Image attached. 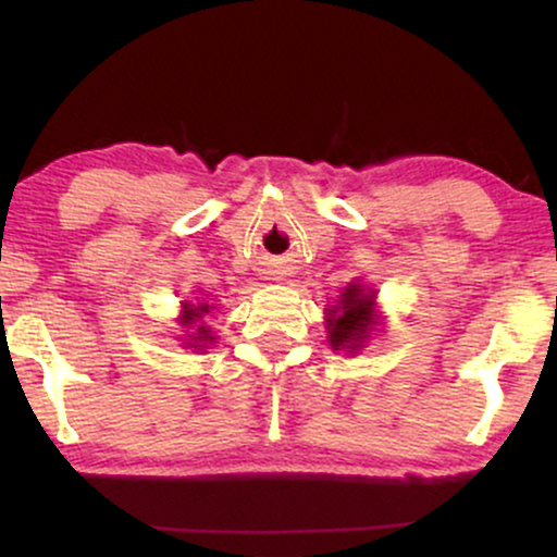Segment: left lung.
<instances>
[{
	"label": "left lung",
	"mask_w": 557,
	"mask_h": 557,
	"mask_svg": "<svg viewBox=\"0 0 557 557\" xmlns=\"http://www.w3.org/2000/svg\"><path fill=\"white\" fill-rule=\"evenodd\" d=\"M374 298L363 296L361 285H348L345 287L341 306L330 311L327 330H330V345L335 350L350 348L356 350L367 337V332L372 330L374 317H372Z\"/></svg>",
	"instance_id": "obj_1"
}]
</instances>
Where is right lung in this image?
<instances>
[{"label":"right lung","instance_id":"right-lung-1","mask_svg":"<svg viewBox=\"0 0 557 557\" xmlns=\"http://www.w3.org/2000/svg\"><path fill=\"white\" fill-rule=\"evenodd\" d=\"M183 309H185V311H183L181 322L185 324V327H194V324L198 322V319H201V314H207L209 306H190V304H185ZM196 332H198V337H196V335H190V337H194V341H209V343L214 341V337L209 335V330H207V327H201V324H198ZM198 348H201V345H198Z\"/></svg>","mask_w":557,"mask_h":557}]
</instances>
